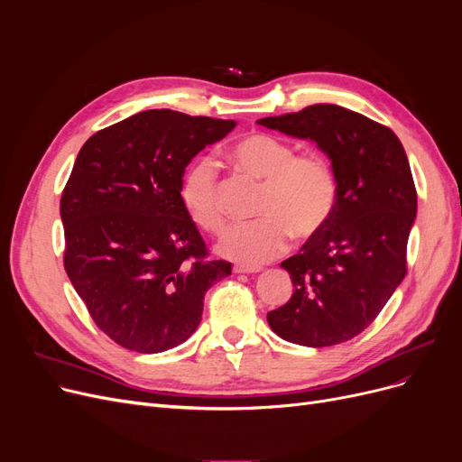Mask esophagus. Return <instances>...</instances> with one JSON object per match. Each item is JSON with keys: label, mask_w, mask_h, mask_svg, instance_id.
<instances>
[{"label": "esophagus", "mask_w": 462, "mask_h": 462, "mask_svg": "<svg viewBox=\"0 0 462 462\" xmlns=\"http://www.w3.org/2000/svg\"><path fill=\"white\" fill-rule=\"evenodd\" d=\"M233 272H235V273H258V272H262V270H260V268H254V265L236 263V265H233Z\"/></svg>", "instance_id": "34e87169"}]
</instances>
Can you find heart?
Segmentation results:
<instances>
[{"mask_svg":"<svg viewBox=\"0 0 462 462\" xmlns=\"http://www.w3.org/2000/svg\"><path fill=\"white\" fill-rule=\"evenodd\" d=\"M229 158L241 173L263 183V190L256 206L260 219L229 229L219 243L223 256L260 265L283 253L289 235L312 241L328 229L339 197L337 177L328 158L297 153L292 144L265 133L243 136L233 144ZM179 199L200 229L219 233L226 226L212 158H200L189 167Z\"/></svg>","mask_w":462,"mask_h":462,"instance_id":"obj_1","label":"heart"}]
</instances>
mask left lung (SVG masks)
Here are the masks:
<instances>
[{"instance_id": "8db88e82", "label": "left lung", "mask_w": 462, "mask_h": 462, "mask_svg": "<svg viewBox=\"0 0 462 462\" xmlns=\"http://www.w3.org/2000/svg\"><path fill=\"white\" fill-rule=\"evenodd\" d=\"M258 125L316 143L339 185L328 229L282 262L295 291L268 312V324L289 343H345L372 324L407 273L416 219L409 158L393 131L335 104L263 117Z\"/></svg>"}]
</instances>
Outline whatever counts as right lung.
Returning a JSON list of instances; mask_svg holds the SVG:
<instances>
[{"instance_id": "1", "label": "right lung", "mask_w": 462, "mask_h": 462, "mask_svg": "<svg viewBox=\"0 0 462 462\" xmlns=\"http://www.w3.org/2000/svg\"><path fill=\"white\" fill-rule=\"evenodd\" d=\"M233 119L148 109L92 134L61 194L65 272L107 337L156 355L197 331L206 291L231 275L208 260L179 199L185 167Z\"/></svg>"}]
</instances>
